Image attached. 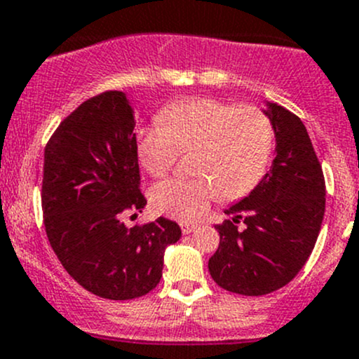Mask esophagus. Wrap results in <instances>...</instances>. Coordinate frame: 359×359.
Segmentation results:
<instances>
[{
    "label": "esophagus",
    "mask_w": 359,
    "mask_h": 359,
    "mask_svg": "<svg viewBox=\"0 0 359 359\" xmlns=\"http://www.w3.org/2000/svg\"><path fill=\"white\" fill-rule=\"evenodd\" d=\"M180 226H181V231H183V235H188V233H191V231L197 230V224H194V223H181Z\"/></svg>",
    "instance_id": "esophagus-1"
}]
</instances>
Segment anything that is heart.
<instances>
[{"instance_id":"heart-1","label":"heart","mask_w":359,"mask_h":359,"mask_svg":"<svg viewBox=\"0 0 359 359\" xmlns=\"http://www.w3.org/2000/svg\"><path fill=\"white\" fill-rule=\"evenodd\" d=\"M161 126L138 133L136 149L143 169L162 178L180 152L194 150L195 178L155 184L150 201L158 214L190 221L217 197L238 201L261 183L275 145V128L256 105H231L209 97L184 98L158 112Z\"/></svg>"}]
</instances>
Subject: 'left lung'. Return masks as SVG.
I'll use <instances>...</instances> for the list:
<instances>
[{
  "mask_svg": "<svg viewBox=\"0 0 359 359\" xmlns=\"http://www.w3.org/2000/svg\"><path fill=\"white\" fill-rule=\"evenodd\" d=\"M266 110L276 136L271 169L216 224L209 273L221 289L264 295L285 287L311 256L325 214V176L306 126L276 103ZM242 220L246 226L238 228Z\"/></svg>",
  "mask_w": 359,
  "mask_h": 359,
  "instance_id": "1",
  "label": "left lung"
}]
</instances>
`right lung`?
Returning <instances> with one entry per match:
<instances>
[{
	"label": "right lung",
	"mask_w": 359,
	"mask_h": 359,
	"mask_svg": "<svg viewBox=\"0 0 359 359\" xmlns=\"http://www.w3.org/2000/svg\"><path fill=\"white\" fill-rule=\"evenodd\" d=\"M133 129L126 95L103 91L69 114L44 149L41 207L51 249L81 287L112 301L155 289L165 247L181 236L165 217L123 223L147 205Z\"/></svg>",
	"instance_id": "1"
}]
</instances>
